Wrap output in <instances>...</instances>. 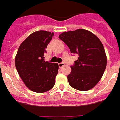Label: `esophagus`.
Masks as SVG:
<instances>
[{
  "label": "esophagus",
  "instance_id": "obj_1",
  "mask_svg": "<svg viewBox=\"0 0 120 120\" xmlns=\"http://www.w3.org/2000/svg\"><path fill=\"white\" fill-rule=\"evenodd\" d=\"M58 65H59V67L60 68H61L62 67H63V66L65 65V63H64L63 62H62V63H59Z\"/></svg>",
  "mask_w": 120,
  "mask_h": 120
}]
</instances>
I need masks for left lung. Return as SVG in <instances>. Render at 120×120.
I'll list each match as a JSON object with an SVG mask.
<instances>
[{
	"label": "left lung",
	"instance_id": "left-lung-1",
	"mask_svg": "<svg viewBox=\"0 0 120 120\" xmlns=\"http://www.w3.org/2000/svg\"><path fill=\"white\" fill-rule=\"evenodd\" d=\"M59 38L68 46L71 53L79 56L67 76L70 86L80 91L91 90L99 82L106 67L102 42L94 34L82 29L64 32Z\"/></svg>",
	"mask_w": 120,
	"mask_h": 120
}]
</instances>
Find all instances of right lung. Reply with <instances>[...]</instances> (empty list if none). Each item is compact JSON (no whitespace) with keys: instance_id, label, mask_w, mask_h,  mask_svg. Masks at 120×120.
Wrapping results in <instances>:
<instances>
[{"instance_id":"add662e5","label":"right lung","mask_w":120,"mask_h":120,"mask_svg":"<svg viewBox=\"0 0 120 120\" xmlns=\"http://www.w3.org/2000/svg\"><path fill=\"white\" fill-rule=\"evenodd\" d=\"M53 33L38 30L30 34L17 51L15 64L25 86L36 93H44L54 86L58 73L57 63L44 61L48 44Z\"/></svg>"}]
</instances>
